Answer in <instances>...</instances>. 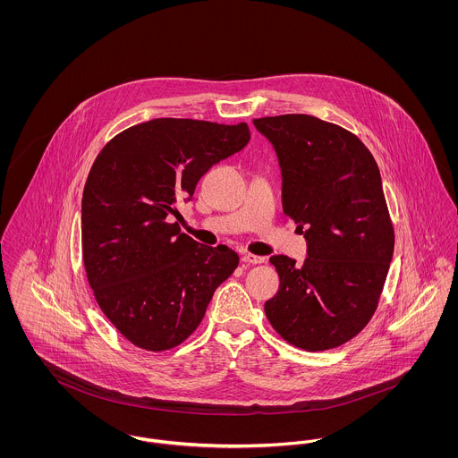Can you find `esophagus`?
<instances>
[{
  "mask_svg": "<svg viewBox=\"0 0 458 458\" xmlns=\"http://www.w3.org/2000/svg\"><path fill=\"white\" fill-rule=\"evenodd\" d=\"M242 263L244 265H261V263H265V258L256 256V254H244Z\"/></svg>",
  "mask_w": 458,
  "mask_h": 458,
  "instance_id": "obj_1",
  "label": "esophagus"
}]
</instances>
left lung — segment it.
Returning <instances> with one entry per match:
<instances>
[{
	"mask_svg": "<svg viewBox=\"0 0 458 458\" xmlns=\"http://www.w3.org/2000/svg\"><path fill=\"white\" fill-rule=\"evenodd\" d=\"M252 122L277 151L282 208L309 254L301 267L284 254L270 258L281 284L265 314L296 349H336L371 320L394 252L378 165L351 131L316 116Z\"/></svg>",
	"mask_w": 458,
	"mask_h": 458,
	"instance_id": "left-lung-1",
	"label": "left lung"
}]
</instances>
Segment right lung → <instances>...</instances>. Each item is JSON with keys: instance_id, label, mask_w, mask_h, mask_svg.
Segmentation results:
<instances>
[{"instance_id": "right-lung-1", "label": "right lung", "mask_w": 458, "mask_h": 458, "mask_svg": "<svg viewBox=\"0 0 458 458\" xmlns=\"http://www.w3.org/2000/svg\"><path fill=\"white\" fill-rule=\"evenodd\" d=\"M246 122L155 118L106 142L81 199V252L94 298L134 347L171 351L202 322L239 267L226 246L181 233L169 217L214 164L249 141Z\"/></svg>"}]
</instances>
